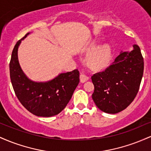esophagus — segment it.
<instances>
[{
    "mask_svg": "<svg viewBox=\"0 0 151 151\" xmlns=\"http://www.w3.org/2000/svg\"><path fill=\"white\" fill-rule=\"evenodd\" d=\"M80 81L81 82H82V83H84V82H85V81H86L88 80V79H89V77H88L87 75H86L85 74H84V73H81V74H80Z\"/></svg>",
    "mask_w": 151,
    "mask_h": 151,
    "instance_id": "1",
    "label": "esophagus"
}]
</instances>
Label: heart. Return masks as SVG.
<instances>
[{
  "mask_svg": "<svg viewBox=\"0 0 151 151\" xmlns=\"http://www.w3.org/2000/svg\"><path fill=\"white\" fill-rule=\"evenodd\" d=\"M96 49L93 47L91 50ZM112 57L111 47L108 45L99 47L97 49L92 52L87 58V64L93 70H104L110 64Z\"/></svg>",
  "mask_w": 151,
  "mask_h": 151,
  "instance_id": "heart-1",
  "label": "heart"
}]
</instances>
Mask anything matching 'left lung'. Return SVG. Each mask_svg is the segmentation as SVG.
<instances>
[{"label":"left lung","mask_w":151,"mask_h":151,"mask_svg":"<svg viewBox=\"0 0 151 151\" xmlns=\"http://www.w3.org/2000/svg\"><path fill=\"white\" fill-rule=\"evenodd\" d=\"M121 51L108 68L91 76L94 86L92 99L105 113L116 114L131 104L139 90L144 68L140 47Z\"/></svg>","instance_id":"left-lung-1"}]
</instances>
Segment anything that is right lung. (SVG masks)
<instances>
[{
	"mask_svg": "<svg viewBox=\"0 0 151 151\" xmlns=\"http://www.w3.org/2000/svg\"><path fill=\"white\" fill-rule=\"evenodd\" d=\"M18 41L10 62V76L13 89L25 108L34 115L50 117L58 115L65 108L79 82L78 70L61 73L47 81H35L29 79L20 67L18 50L21 41Z\"/></svg>",
	"mask_w": 151,
	"mask_h": 151,
	"instance_id": "obj_1",
	"label": "right lung"
}]
</instances>
